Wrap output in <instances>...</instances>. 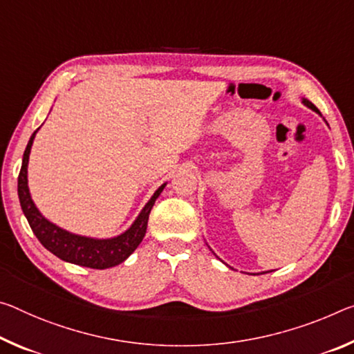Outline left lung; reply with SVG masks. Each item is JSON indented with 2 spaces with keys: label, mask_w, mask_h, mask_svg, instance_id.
Instances as JSON below:
<instances>
[{
  "label": "left lung",
  "mask_w": 354,
  "mask_h": 354,
  "mask_svg": "<svg viewBox=\"0 0 354 354\" xmlns=\"http://www.w3.org/2000/svg\"><path fill=\"white\" fill-rule=\"evenodd\" d=\"M302 104H304L306 106H308V109H312L313 111H315V113H318L319 115V111H318V109H317V106L315 105H313L312 102H310V100H307V99H302ZM228 266V265H227ZM263 274H265V272H263Z\"/></svg>",
  "instance_id": "8db88e82"
}]
</instances>
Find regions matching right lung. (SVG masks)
Listing matches in <instances>:
<instances>
[{"instance_id":"right-lung-1","label":"right lung","mask_w":354,"mask_h":354,"mask_svg":"<svg viewBox=\"0 0 354 354\" xmlns=\"http://www.w3.org/2000/svg\"><path fill=\"white\" fill-rule=\"evenodd\" d=\"M39 131V129H37ZM37 131L32 133L30 142L26 145V149L24 153V160H21V168L19 175V200L21 211L26 217L28 223L36 234V238L41 241V244L47 250L52 252L53 255L61 258L63 261L74 263L78 266L93 268V269H106L120 265L124 260H127L133 250L138 248L147 233L149 212L153 209L157 197H159L162 190L167 186V183L156 190L153 197L131 227H129L124 233L118 234L113 238H89L82 236V234H75L67 232V230L61 228L56 223L50 222L47 217L42 216V212L37 209L35 201L31 198L30 187H28V160H30V153L32 142Z\"/></svg>"}]
</instances>
